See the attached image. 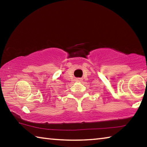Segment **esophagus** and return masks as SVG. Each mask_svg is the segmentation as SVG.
I'll return each mask as SVG.
<instances>
[{
    "instance_id": "1",
    "label": "esophagus",
    "mask_w": 147,
    "mask_h": 147,
    "mask_svg": "<svg viewBox=\"0 0 147 147\" xmlns=\"http://www.w3.org/2000/svg\"><path fill=\"white\" fill-rule=\"evenodd\" d=\"M76 80H77V81H78V82L82 81V79H80V78H78V79H76Z\"/></svg>"
}]
</instances>
